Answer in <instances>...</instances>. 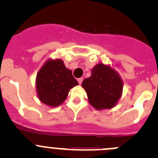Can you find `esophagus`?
I'll return each instance as SVG.
<instances>
[{"label": "esophagus", "instance_id": "1", "mask_svg": "<svg viewBox=\"0 0 158 158\" xmlns=\"http://www.w3.org/2000/svg\"><path fill=\"white\" fill-rule=\"evenodd\" d=\"M77 81H78V83L80 84V85H81L82 81H83V78H82V77H81V78H78V79H77Z\"/></svg>", "mask_w": 158, "mask_h": 158}]
</instances>
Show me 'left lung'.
<instances>
[{"label":"left lung","mask_w":158,"mask_h":158,"mask_svg":"<svg viewBox=\"0 0 158 158\" xmlns=\"http://www.w3.org/2000/svg\"><path fill=\"white\" fill-rule=\"evenodd\" d=\"M89 104L96 110L115 107L123 93L122 78L110 65L99 63L92 69V74L82 82Z\"/></svg>","instance_id":"1"}]
</instances>
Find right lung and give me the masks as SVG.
Wrapping results in <instances>:
<instances>
[{
	"instance_id": "right-lung-1",
	"label": "right lung",
	"mask_w": 158,
	"mask_h": 158,
	"mask_svg": "<svg viewBox=\"0 0 158 158\" xmlns=\"http://www.w3.org/2000/svg\"><path fill=\"white\" fill-rule=\"evenodd\" d=\"M77 85L72 71L65 66L62 59H48L36 76L38 98L51 107L61 105L66 99L69 89Z\"/></svg>"
}]
</instances>
